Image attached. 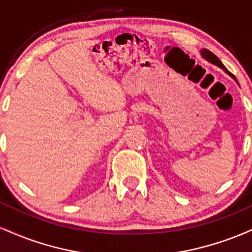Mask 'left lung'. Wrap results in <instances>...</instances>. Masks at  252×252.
Segmentation results:
<instances>
[{
  "label": "left lung",
  "instance_id": "left-lung-1",
  "mask_svg": "<svg viewBox=\"0 0 252 252\" xmlns=\"http://www.w3.org/2000/svg\"><path fill=\"white\" fill-rule=\"evenodd\" d=\"M201 56H202V58H205V59L207 60V62H210V63H212L213 65H216V66H218V67H220V68H222V70H224L225 72H226V73L228 74V76L230 77H232L233 79L236 80L237 82V79H236V77L233 76L232 73H231V72H228L227 70H226V67H225L224 65H222V63L220 62V60L218 59V57L217 56H215V54L212 53V52L211 51H209V50H206V48H204V50L201 51Z\"/></svg>",
  "mask_w": 252,
  "mask_h": 252
}]
</instances>
